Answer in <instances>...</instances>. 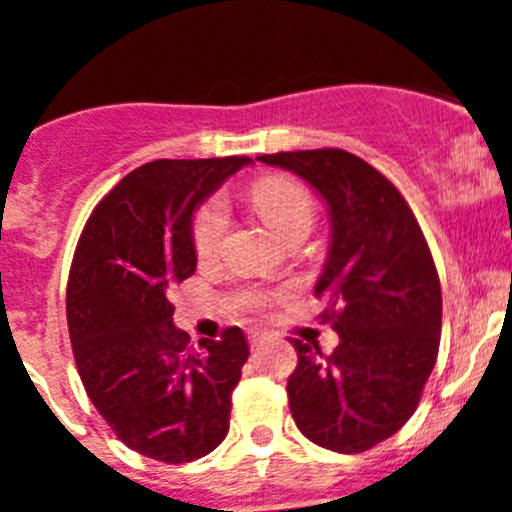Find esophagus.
<instances>
[{
	"label": "esophagus",
	"instance_id": "1",
	"mask_svg": "<svg viewBox=\"0 0 512 512\" xmlns=\"http://www.w3.org/2000/svg\"><path fill=\"white\" fill-rule=\"evenodd\" d=\"M265 338H267V333L262 328H250V330H247V342H250L252 347L260 345V342L265 340Z\"/></svg>",
	"mask_w": 512,
	"mask_h": 512
}]
</instances>
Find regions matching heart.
<instances>
[{"label": "heart", "mask_w": 512, "mask_h": 512, "mask_svg": "<svg viewBox=\"0 0 512 512\" xmlns=\"http://www.w3.org/2000/svg\"><path fill=\"white\" fill-rule=\"evenodd\" d=\"M250 199L255 211L265 221V226L272 230L277 238H284L289 230L313 226L316 218V204L313 196L303 187L301 182L282 174H272V177H262L252 184ZM228 226V213L221 199H211L201 206L199 213L194 216V247L201 257H209L221 245L223 233ZM257 303V299L247 301Z\"/></svg>", "instance_id": "obj_1"}]
</instances>
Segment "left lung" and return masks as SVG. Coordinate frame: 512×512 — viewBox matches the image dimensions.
<instances>
[{
	"label": "left lung",
	"mask_w": 512,
	"mask_h": 512,
	"mask_svg": "<svg viewBox=\"0 0 512 512\" xmlns=\"http://www.w3.org/2000/svg\"><path fill=\"white\" fill-rule=\"evenodd\" d=\"M306 179L330 213L316 296L340 345L289 338L299 364L286 381L296 428L333 452H367L408 423L435 367L442 291L428 240L401 192L338 148L257 157Z\"/></svg>",
	"instance_id": "left-lung-1"
}]
</instances>
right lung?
Returning a JSON list of instances; mask_svg holds the SVG:
<instances>
[{
    "label": "right lung",
    "mask_w": 512,
    "mask_h": 512,
    "mask_svg": "<svg viewBox=\"0 0 512 512\" xmlns=\"http://www.w3.org/2000/svg\"><path fill=\"white\" fill-rule=\"evenodd\" d=\"M250 162L138 167L99 201L72 257L67 330L84 391L123 445L157 462H194L228 435L247 340L233 325L192 347L170 289L196 269V206Z\"/></svg>",
    "instance_id": "right-lung-1"
}]
</instances>
